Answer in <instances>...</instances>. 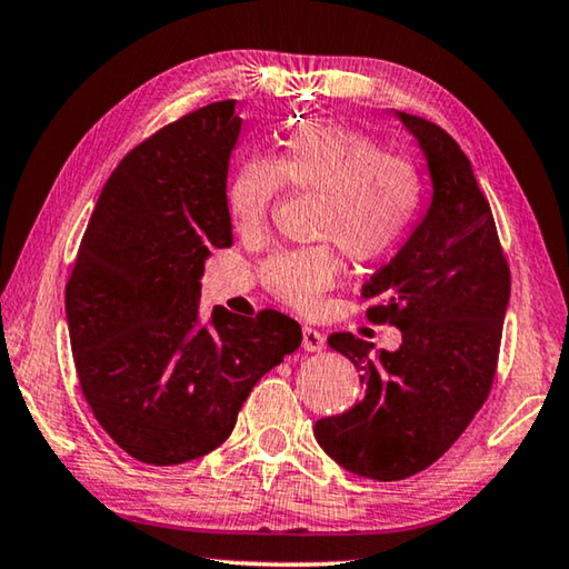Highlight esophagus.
I'll return each mask as SVG.
<instances>
[{"mask_svg": "<svg viewBox=\"0 0 569 569\" xmlns=\"http://www.w3.org/2000/svg\"><path fill=\"white\" fill-rule=\"evenodd\" d=\"M301 346L303 351H321L326 346V339L321 331L311 329V326H303V339H301Z\"/></svg>", "mask_w": 569, "mask_h": 569, "instance_id": "1", "label": "esophagus"}]
</instances>
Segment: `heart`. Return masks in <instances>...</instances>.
<instances>
[{"label": "heart", "instance_id": "1", "mask_svg": "<svg viewBox=\"0 0 569 569\" xmlns=\"http://www.w3.org/2000/svg\"><path fill=\"white\" fill-rule=\"evenodd\" d=\"M283 186L323 192L321 236L359 261L391 253L421 206V178L409 160L387 156L369 134L321 120L296 128L273 160L253 158L236 172L228 216L238 233L253 236L268 223ZM339 271L331 248H296L268 258L263 281L288 306L313 313Z\"/></svg>", "mask_w": 569, "mask_h": 569}]
</instances>
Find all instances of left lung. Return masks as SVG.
I'll return each instance as SVG.
<instances>
[{
    "instance_id": "8db88e82",
    "label": "left lung",
    "mask_w": 569,
    "mask_h": 569,
    "mask_svg": "<svg viewBox=\"0 0 569 569\" xmlns=\"http://www.w3.org/2000/svg\"><path fill=\"white\" fill-rule=\"evenodd\" d=\"M427 156L431 206L391 261L363 286L366 316L401 331L397 351L353 333L329 346L361 373L363 399L316 421L313 437L353 475L397 481L445 455L487 401L509 303V266L469 158L439 124L397 112Z\"/></svg>"
}]
</instances>
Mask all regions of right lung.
Wrapping results in <instances>:
<instances>
[{"label":"right lung","mask_w":569,"mask_h":569,"mask_svg":"<svg viewBox=\"0 0 569 569\" xmlns=\"http://www.w3.org/2000/svg\"><path fill=\"white\" fill-rule=\"evenodd\" d=\"M236 100L166 124L112 170L64 288L77 379L114 445L170 467L223 445L250 389L301 346V326L266 308L216 306L198 321L200 276L233 246L226 180Z\"/></svg>","instance_id":"1"}]
</instances>
